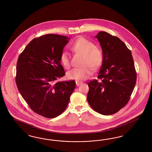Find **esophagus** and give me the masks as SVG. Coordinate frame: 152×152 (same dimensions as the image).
<instances>
[{"instance_id":"1","label":"esophagus","mask_w":152,"mask_h":152,"mask_svg":"<svg viewBox=\"0 0 152 152\" xmlns=\"http://www.w3.org/2000/svg\"><path fill=\"white\" fill-rule=\"evenodd\" d=\"M76 84L77 86H79V85H81L83 84L82 82H80V81H76Z\"/></svg>"}]
</instances>
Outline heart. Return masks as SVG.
<instances>
[{
    "label": "heart",
    "mask_w": 152,
    "mask_h": 152,
    "mask_svg": "<svg viewBox=\"0 0 152 152\" xmlns=\"http://www.w3.org/2000/svg\"><path fill=\"white\" fill-rule=\"evenodd\" d=\"M71 49L75 53L84 56L83 65L84 67L75 68L67 72V77L76 81L85 80L89 77L93 73V69H97L103 62L102 51L91 41L85 38L81 37L77 39L72 45ZM61 64L66 68L68 69L71 66L69 55L66 51H63L60 58ZM92 67L91 68L90 67Z\"/></svg>",
    "instance_id": "obj_1"
}]
</instances>
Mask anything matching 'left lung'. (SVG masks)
I'll use <instances>...</instances> for the list:
<instances>
[{"mask_svg": "<svg viewBox=\"0 0 152 152\" xmlns=\"http://www.w3.org/2000/svg\"><path fill=\"white\" fill-rule=\"evenodd\" d=\"M103 55L99 79L88 83L87 100L98 113L114 114L128 102L136 82V72L131 51L118 37L106 31L96 36Z\"/></svg>", "mask_w": 152, "mask_h": 152, "instance_id": "8db88e82", "label": "left lung"}]
</instances>
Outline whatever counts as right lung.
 Wrapping results in <instances>:
<instances>
[{"instance_id": "obj_1", "label": "right lung", "mask_w": 152, "mask_h": 152, "mask_svg": "<svg viewBox=\"0 0 152 152\" xmlns=\"http://www.w3.org/2000/svg\"><path fill=\"white\" fill-rule=\"evenodd\" d=\"M69 38L45 34L33 39L19 55L16 83L34 112L48 118L66 110L75 88L74 80L55 81L65 75L60 58Z\"/></svg>"}]
</instances>
